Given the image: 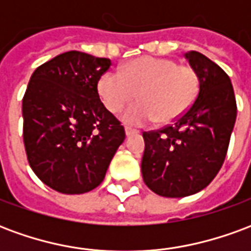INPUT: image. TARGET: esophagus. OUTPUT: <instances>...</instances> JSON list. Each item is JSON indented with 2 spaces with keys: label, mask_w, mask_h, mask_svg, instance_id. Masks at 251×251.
<instances>
[{
  "label": "esophagus",
  "mask_w": 251,
  "mask_h": 251,
  "mask_svg": "<svg viewBox=\"0 0 251 251\" xmlns=\"http://www.w3.org/2000/svg\"><path fill=\"white\" fill-rule=\"evenodd\" d=\"M125 133H126V136H131V134H137L138 130H136V129H131V127H129V126H126Z\"/></svg>",
  "instance_id": "obj_1"
}]
</instances>
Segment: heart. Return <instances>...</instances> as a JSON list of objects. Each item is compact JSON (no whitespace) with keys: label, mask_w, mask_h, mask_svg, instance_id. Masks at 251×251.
Instances as JSON below:
<instances>
[{"label":"heart","mask_w":251,"mask_h":251,"mask_svg":"<svg viewBox=\"0 0 251 251\" xmlns=\"http://www.w3.org/2000/svg\"><path fill=\"white\" fill-rule=\"evenodd\" d=\"M200 79L194 68L172 59L145 56L126 64L122 71H107L99 77L98 93L106 109L122 114L126 124L141 126L157 120L172 124L192 106L199 94Z\"/></svg>","instance_id":"1"}]
</instances>
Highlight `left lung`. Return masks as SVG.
<instances>
[{"label":"left lung","instance_id":"obj_1","mask_svg":"<svg viewBox=\"0 0 251 251\" xmlns=\"http://www.w3.org/2000/svg\"><path fill=\"white\" fill-rule=\"evenodd\" d=\"M199 75V94L172 125L144 131V183L165 198H184L214 180L223 165L237 118L231 80L200 52L185 53Z\"/></svg>","mask_w":251,"mask_h":251}]
</instances>
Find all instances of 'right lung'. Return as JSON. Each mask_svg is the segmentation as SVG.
I'll use <instances>...</instances> for the list:
<instances>
[{"label":"right lung","mask_w":251,"mask_h":251,"mask_svg":"<svg viewBox=\"0 0 251 251\" xmlns=\"http://www.w3.org/2000/svg\"><path fill=\"white\" fill-rule=\"evenodd\" d=\"M110 59L64 52L37 67L23 98V137L39 179L62 194H84L104 179L125 129L100 102Z\"/></svg>","instance_id":"1"}]
</instances>
